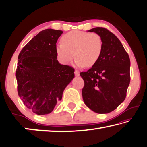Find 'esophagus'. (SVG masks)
Returning a JSON list of instances; mask_svg holds the SVG:
<instances>
[{
	"instance_id": "esophagus-1",
	"label": "esophagus",
	"mask_w": 147,
	"mask_h": 147,
	"mask_svg": "<svg viewBox=\"0 0 147 147\" xmlns=\"http://www.w3.org/2000/svg\"><path fill=\"white\" fill-rule=\"evenodd\" d=\"M74 74H75L76 76H79V72L78 70H75V71H74Z\"/></svg>"
}]
</instances>
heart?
Instances as JSON below:
<instances>
[{
    "instance_id": "b5f03b06",
    "label": "heart",
    "mask_w": 147,
    "mask_h": 147,
    "mask_svg": "<svg viewBox=\"0 0 147 147\" xmlns=\"http://www.w3.org/2000/svg\"><path fill=\"white\" fill-rule=\"evenodd\" d=\"M62 43L56 46L57 59L61 64H69L74 56L78 67H92L102 55L103 41L99 34L73 30L62 38Z\"/></svg>"
}]
</instances>
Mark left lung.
Segmentation results:
<instances>
[{"label":"left lung","mask_w":147,"mask_h":147,"mask_svg":"<svg viewBox=\"0 0 147 147\" xmlns=\"http://www.w3.org/2000/svg\"><path fill=\"white\" fill-rule=\"evenodd\" d=\"M88 31L100 36L103 49L96 64L87 71L80 73L85 82L83 99L95 113H108L126 98L130 82V60L122 43L109 30L96 27Z\"/></svg>","instance_id":"left-lung-1"}]
</instances>
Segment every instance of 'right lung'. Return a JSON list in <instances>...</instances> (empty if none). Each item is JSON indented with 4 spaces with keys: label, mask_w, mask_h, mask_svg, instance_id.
I'll list each match as a JSON object with an SVG mask.
<instances>
[{
    "label": "right lung",
    "mask_w": 147,
    "mask_h": 147,
    "mask_svg": "<svg viewBox=\"0 0 147 147\" xmlns=\"http://www.w3.org/2000/svg\"><path fill=\"white\" fill-rule=\"evenodd\" d=\"M62 30L48 28L29 41L18 56L16 77L18 95L34 113L53 111L65 88L74 78V69L58 61L56 46Z\"/></svg>",
    "instance_id": "1"
}]
</instances>
